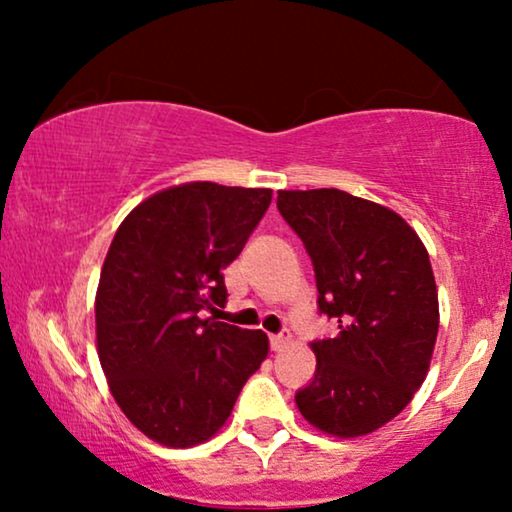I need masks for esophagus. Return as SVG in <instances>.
Listing matches in <instances>:
<instances>
[{"mask_svg": "<svg viewBox=\"0 0 512 512\" xmlns=\"http://www.w3.org/2000/svg\"><path fill=\"white\" fill-rule=\"evenodd\" d=\"M286 345H289V335H284V333L270 335V349H272V352H282Z\"/></svg>", "mask_w": 512, "mask_h": 512, "instance_id": "esophagus-1", "label": "esophagus"}]
</instances>
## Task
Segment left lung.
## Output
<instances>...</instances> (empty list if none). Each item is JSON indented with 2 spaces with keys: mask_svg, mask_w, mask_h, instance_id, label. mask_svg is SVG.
Instances as JSON below:
<instances>
[{
  "mask_svg": "<svg viewBox=\"0 0 512 512\" xmlns=\"http://www.w3.org/2000/svg\"><path fill=\"white\" fill-rule=\"evenodd\" d=\"M277 209L300 237L317 305L338 324L312 342L317 370L296 391L307 422L338 438L394 419L429 370L438 291L422 240L401 216L338 188L279 191Z\"/></svg>",
  "mask_w": 512,
  "mask_h": 512,
  "instance_id": "8db88e82",
  "label": "left lung"
}]
</instances>
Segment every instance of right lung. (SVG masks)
I'll use <instances>...</instances> for the list:
<instances>
[{
	"label": "right lung",
	"mask_w": 512,
	"mask_h": 512,
	"mask_svg": "<svg viewBox=\"0 0 512 512\" xmlns=\"http://www.w3.org/2000/svg\"><path fill=\"white\" fill-rule=\"evenodd\" d=\"M270 200V188L195 181L151 195L116 230L95 298L97 354L125 417L156 443L212 438L268 356L263 331L202 314L226 303L223 268Z\"/></svg>",
	"instance_id": "right-lung-1"
}]
</instances>
